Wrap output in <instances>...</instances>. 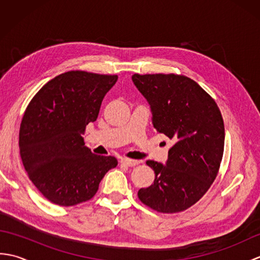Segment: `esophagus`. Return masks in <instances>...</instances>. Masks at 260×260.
<instances>
[{"instance_id":"34e87169","label":"esophagus","mask_w":260,"mask_h":260,"mask_svg":"<svg viewBox=\"0 0 260 260\" xmlns=\"http://www.w3.org/2000/svg\"><path fill=\"white\" fill-rule=\"evenodd\" d=\"M120 163L126 165V167H135V165L140 164V161L139 159H132V158H121Z\"/></svg>"}]
</instances>
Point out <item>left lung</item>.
<instances>
[{
	"label": "left lung",
	"mask_w": 260,
	"mask_h": 260,
	"mask_svg": "<svg viewBox=\"0 0 260 260\" xmlns=\"http://www.w3.org/2000/svg\"><path fill=\"white\" fill-rule=\"evenodd\" d=\"M132 80L150 104L154 128L174 141L167 163L146 161L155 179L137 196L155 211H184L217 178L224 146L221 113L212 97L185 76L135 74Z\"/></svg>",
	"instance_id": "1"
}]
</instances>
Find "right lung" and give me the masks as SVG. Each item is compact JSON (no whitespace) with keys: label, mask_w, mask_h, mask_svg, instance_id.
<instances>
[{"label":"right lung","mask_w":260,"mask_h":260,"mask_svg":"<svg viewBox=\"0 0 260 260\" xmlns=\"http://www.w3.org/2000/svg\"><path fill=\"white\" fill-rule=\"evenodd\" d=\"M118 77L68 71L43 86L27 105L19 146L24 169L43 197L62 207L90 200L114 156L96 155L82 134L95 121L105 95Z\"/></svg>","instance_id":"1"}]
</instances>
